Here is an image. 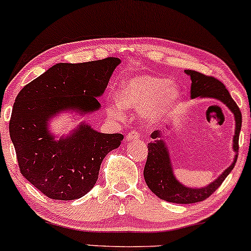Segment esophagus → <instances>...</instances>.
<instances>
[{"label": "esophagus", "mask_w": 251, "mask_h": 251, "mask_svg": "<svg viewBox=\"0 0 251 251\" xmlns=\"http://www.w3.org/2000/svg\"><path fill=\"white\" fill-rule=\"evenodd\" d=\"M139 137H140V135L137 131H130L128 135H126V142H130V140L139 139Z\"/></svg>", "instance_id": "obj_1"}]
</instances>
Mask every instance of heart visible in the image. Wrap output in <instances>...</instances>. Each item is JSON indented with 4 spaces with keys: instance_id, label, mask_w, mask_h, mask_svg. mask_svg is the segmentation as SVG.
<instances>
[{
    "instance_id": "obj_1",
    "label": "heart",
    "mask_w": 251,
    "mask_h": 251,
    "mask_svg": "<svg viewBox=\"0 0 251 251\" xmlns=\"http://www.w3.org/2000/svg\"><path fill=\"white\" fill-rule=\"evenodd\" d=\"M120 102L108 105V114L123 119V107L142 113L147 123H157L170 114L181 99V90L174 82L154 75H133L120 84Z\"/></svg>"
}]
</instances>
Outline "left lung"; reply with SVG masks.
Segmentation results:
<instances>
[{
  "label": "left lung",
  "instance_id": "1",
  "mask_svg": "<svg viewBox=\"0 0 251 251\" xmlns=\"http://www.w3.org/2000/svg\"><path fill=\"white\" fill-rule=\"evenodd\" d=\"M188 76L191 77V98H214L222 101L223 104L227 106L229 111L233 113L235 120V131L233 136V151L235 155L233 159L231 166L223 171L218 178L207 185L204 187H188L185 186L177 179L174 175L173 164H171L169 149H168L166 142L163 139V131L155 130L152 132V142L149 143V155L144 168V178L147 186L153 192L156 197L168 202L174 203L187 204L197 203V202L203 201L210 197L217 188L221 186L225 178L228 176L234 168L238 159L239 152V136L242 125L241 111L233 100L231 95L225 88V85L221 81L216 80L215 77L207 76V75L199 73V72L186 70L185 71ZM169 129V126H167Z\"/></svg>",
  "mask_w": 251,
  "mask_h": 251
}]
</instances>
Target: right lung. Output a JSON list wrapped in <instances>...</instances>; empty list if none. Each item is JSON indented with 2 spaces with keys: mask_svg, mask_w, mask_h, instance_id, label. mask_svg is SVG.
<instances>
[{
  "mask_svg": "<svg viewBox=\"0 0 251 251\" xmlns=\"http://www.w3.org/2000/svg\"><path fill=\"white\" fill-rule=\"evenodd\" d=\"M120 64L115 57L56 64L17 96L9 131L20 173L48 198L67 201L87 194L104 157L121 144V133H101L84 122L59 139L49 130V121L59 113L98 111L97 98Z\"/></svg>",
  "mask_w": 251,
  "mask_h": 251,
  "instance_id": "1",
  "label": "right lung"
}]
</instances>
